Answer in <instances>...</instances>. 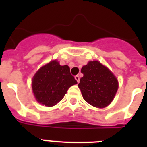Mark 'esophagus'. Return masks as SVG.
Here are the masks:
<instances>
[{
	"label": "esophagus",
	"instance_id": "1",
	"mask_svg": "<svg viewBox=\"0 0 147 147\" xmlns=\"http://www.w3.org/2000/svg\"><path fill=\"white\" fill-rule=\"evenodd\" d=\"M74 78H75V80H76V81H77L78 83L80 82V76H78V75H76V76H74Z\"/></svg>",
	"mask_w": 147,
	"mask_h": 147
}]
</instances>
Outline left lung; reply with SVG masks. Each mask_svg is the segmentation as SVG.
Here are the masks:
<instances>
[{"instance_id":"8db88e82","label":"left lung","mask_w":147,"mask_h":147,"mask_svg":"<svg viewBox=\"0 0 147 147\" xmlns=\"http://www.w3.org/2000/svg\"><path fill=\"white\" fill-rule=\"evenodd\" d=\"M81 72L83 76L78 87L85 102L98 108L110 105L119 88L113 74L98 61H90L83 66Z\"/></svg>"}]
</instances>
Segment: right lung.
Listing matches in <instances>:
<instances>
[{"label":"right lung","instance_id":"add662e5","mask_svg":"<svg viewBox=\"0 0 147 147\" xmlns=\"http://www.w3.org/2000/svg\"><path fill=\"white\" fill-rule=\"evenodd\" d=\"M32 90L39 103L54 106L63 98L70 87L77 84L67 65H60L57 60L41 67L32 79Z\"/></svg>","mask_w":147,"mask_h":147}]
</instances>
